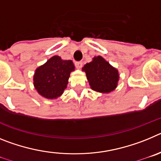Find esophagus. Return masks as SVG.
Returning <instances> with one entry per match:
<instances>
[{
  "label": "esophagus",
  "instance_id": "1",
  "mask_svg": "<svg viewBox=\"0 0 161 161\" xmlns=\"http://www.w3.org/2000/svg\"><path fill=\"white\" fill-rule=\"evenodd\" d=\"M82 65H83V63H82L81 61H79V62H76V63H75V66H76V68H78V69L81 68Z\"/></svg>",
  "mask_w": 161,
  "mask_h": 161
}]
</instances>
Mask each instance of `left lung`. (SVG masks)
<instances>
[{"instance_id":"left-lung-1","label":"left lung","mask_w":161,"mask_h":161,"mask_svg":"<svg viewBox=\"0 0 161 161\" xmlns=\"http://www.w3.org/2000/svg\"><path fill=\"white\" fill-rule=\"evenodd\" d=\"M82 71L86 74L90 88L96 92L109 93L117 88L119 71L100 55L94 56L82 68Z\"/></svg>"}]
</instances>
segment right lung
I'll use <instances>...</instances> for the list:
<instances>
[{
  "mask_svg": "<svg viewBox=\"0 0 161 161\" xmlns=\"http://www.w3.org/2000/svg\"><path fill=\"white\" fill-rule=\"evenodd\" d=\"M74 70L72 60H64L59 55H54L36 68L33 78L35 89L43 97L56 99L64 93L70 73Z\"/></svg>",
  "mask_w": 161,
  "mask_h": 161,
  "instance_id": "add662e5",
  "label": "right lung"
}]
</instances>
